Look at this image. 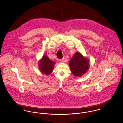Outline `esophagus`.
I'll return each instance as SVG.
<instances>
[{
  "label": "esophagus",
  "mask_w": 123,
  "mask_h": 123,
  "mask_svg": "<svg viewBox=\"0 0 123 123\" xmlns=\"http://www.w3.org/2000/svg\"><path fill=\"white\" fill-rule=\"evenodd\" d=\"M63 61H64V59H60V60H59V61H60V62H63Z\"/></svg>",
  "instance_id": "34e87169"
}]
</instances>
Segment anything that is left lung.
<instances>
[{
	"label": "left lung",
	"mask_w": 123,
	"mask_h": 123,
	"mask_svg": "<svg viewBox=\"0 0 123 123\" xmlns=\"http://www.w3.org/2000/svg\"><path fill=\"white\" fill-rule=\"evenodd\" d=\"M71 72L75 76L83 75L88 70L89 62L80 53H76L72 57L69 63Z\"/></svg>",
	"instance_id": "left-lung-1"
}]
</instances>
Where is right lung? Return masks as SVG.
Segmentation results:
<instances>
[{
  "label": "right lung",
  "mask_w": 123,
  "mask_h": 123,
  "mask_svg": "<svg viewBox=\"0 0 123 123\" xmlns=\"http://www.w3.org/2000/svg\"><path fill=\"white\" fill-rule=\"evenodd\" d=\"M55 62L51 61L46 55H43L39 62V68L42 73L49 75L52 72Z\"/></svg>",
  "instance_id": "1"
}]
</instances>
